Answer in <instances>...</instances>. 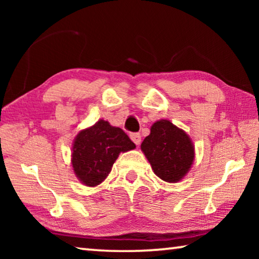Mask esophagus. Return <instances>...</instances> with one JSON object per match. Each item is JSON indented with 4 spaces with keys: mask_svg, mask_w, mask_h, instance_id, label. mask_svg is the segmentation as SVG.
Wrapping results in <instances>:
<instances>
[{
    "mask_svg": "<svg viewBox=\"0 0 259 259\" xmlns=\"http://www.w3.org/2000/svg\"><path fill=\"white\" fill-rule=\"evenodd\" d=\"M130 138L136 144V145H139L140 142H142V136H140V134H138V133L131 134L130 135Z\"/></svg>",
    "mask_w": 259,
    "mask_h": 259,
    "instance_id": "obj_1",
    "label": "esophagus"
}]
</instances>
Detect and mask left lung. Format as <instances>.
Segmentation results:
<instances>
[{
  "label": "left lung",
  "instance_id": "8db88e82",
  "mask_svg": "<svg viewBox=\"0 0 259 259\" xmlns=\"http://www.w3.org/2000/svg\"><path fill=\"white\" fill-rule=\"evenodd\" d=\"M140 147L153 171L164 182L181 181L194 160L190 137L168 120L155 122Z\"/></svg>",
  "mask_w": 259,
  "mask_h": 259
}]
</instances>
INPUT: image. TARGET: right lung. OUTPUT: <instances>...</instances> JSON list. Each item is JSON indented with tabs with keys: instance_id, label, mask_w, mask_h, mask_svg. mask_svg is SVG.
<instances>
[{
	"instance_id": "obj_1",
	"label": "right lung",
	"mask_w": 259,
	"mask_h": 259,
	"mask_svg": "<svg viewBox=\"0 0 259 259\" xmlns=\"http://www.w3.org/2000/svg\"><path fill=\"white\" fill-rule=\"evenodd\" d=\"M135 147L123 130L100 120L76 136L72 153L74 172L85 185H98L111 172L120 153Z\"/></svg>"
}]
</instances>
